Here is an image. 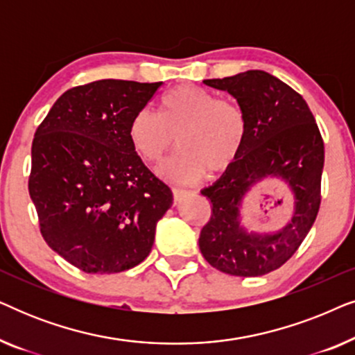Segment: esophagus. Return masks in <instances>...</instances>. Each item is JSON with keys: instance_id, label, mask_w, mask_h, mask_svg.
<instances>
[{"instance_id": "1", "label": "esophagus", "mask_w": 355, "mask_h": 355, "mask_svg": "<svg viewBox=\"0 0 355 355\" xmlns=\"http://www.w3.org/2000/svg\"><path fill=\"white\" fill-rule=\"evenodd\" d=\"M186 193V191L184 189H179V187H174L173 189V197H174V203H178L179 200H181V197Z\"/></svg>"}]
</instances>
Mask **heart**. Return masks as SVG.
<instances>
[{"label": "heart", "instance_id": "b5f03b06", "mask_svg": "<svg viewBox=\"0 0 355 355\" xmlns=\"http://www.w3.org/2000/svg\"><path fill=\"white\" fill-rule=\"evenodd\" d=\"M128 137L135 155L157 164L181 144L182 153L158 169L166 181L192 184L207 169L221 173L239 157L247 137V118L234 101L218 98L196 85H179L159 100V113L139 110L130 119Z\"/></svg>", "mask_w": 355, "mask_h": 355}]
</instances>
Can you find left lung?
<instances>
[{
	"mask_svg": "<svg viewBox=\"0 0 355 355\" xmlns=\"http://www.w3.org/2000/svg\"><path fill=\"white\" fill-rule=\"evenodd\" d=\"M203 84L234 96L247 118L239 157L216 182L202 189L211 216L198 237L202 255L226 275L252 278L284 265L302 244L320 208L324 147L309 105L278 77L252 69ZM281 178L295 198L293 213L276 232L249 230L243 202L252 188Z\"/></svg>",
	"mask_w": 355,
	"mask_h": 355,
	"instance_id": "left-lung-1",
	"label": "left lung"
}]
</instances>
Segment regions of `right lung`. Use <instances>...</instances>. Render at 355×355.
Here are the masks:
<instances>
[{"instance_id":"right-lung-1","label":"right lung","mask_w":355,"mask_h":355,"mask_svg":"<svg viewBox=\"0 0 355 355\" xmlns=\"http://www.w3.org/2000/svg\"><path fill=\"white\" fill-rule=\"evenodd\" d=\"M163 82L103 79L62 94L37 129L28 193L46 244L85 273L147 259L173 192L130 147L128 128Z\"/></svg>"}]
</instances>
